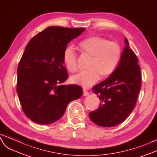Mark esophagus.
I'll list each match as a JSON object with an SVG mask.
<instances>
[{"label": "esophagus", "instance_id": "obj_1", "mask_svg": "<svg viewBox=\"0 0 157 157\" xmlns=\"http://www.w3.org/2000/svg\"><path fill=\"white\" fill-rule=\"evenodd\" d=\"M89 94H90V93H89V92H88L87 90H86L85 89L83 90V95L84 96L89 95Z\"/></svg>", "mask_w": 157, "mask_h": 157}]
</instances>
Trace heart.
Segmentation results:
<instances>
[{
	"mask_svg": "<svg viewBox=\"0 0 157 157\" xmlns=\"http://www.w3.org/2000/svg\"><path fill=\"white\" fill-rule=\"evenodd\" d=\"M82 54L90 57L87 71L72 75V83L83 87H89L97 82L99 78L105 79L113 74L118 67L122 57V48L115 42L99 36H92L79 44ZM63 63L67 70L75 73L78 70V56L71 46L63 50Z\"/></svg>",
	"mask_w": 157,
	"mask_h": 157,
	"instance_id": "1",
	"label": "heart"
}]
</instances>
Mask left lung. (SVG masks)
<instances>
[{
  "instance_id": "left-lung-1",
  "label": "left lung",
  "mask_w": 157,
  "mask_h": 157,
  "mask_svg": "<svg viewBox=\"0 0 157 157\" xmlns=\"http://www.w3.org/2000/svg\"><path fill=\"white\" fill-rule=\"evenodd\" d=\"M125 48L117 70L107 79L93 87L100 105L90 112L91 120L101 127H110L122 123L136 105L141 85L138 58L130 49L127 38Z\"/></svg>"
}]
</instances>
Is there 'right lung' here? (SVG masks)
I'll return each instance as SVG.
<instances>
[{"label": "right lung", "mask_w": 157, "mask_h": 157, "mask_svg": "<svg viewBox=\"0 0 157 157\" xmlns=\"http://www.w3.org/2000/svg\"><path fill=\"white\" fill-rule=\"evenodd\" d=\"M84 30L50 26L27 44L17 69V91L24 113L33 122L54 123L68 103L82 95L80 86L62 84L68 77L62 55L67 44Z\"/></svg>", "instance_id": "add662e5"}]
</instances>
